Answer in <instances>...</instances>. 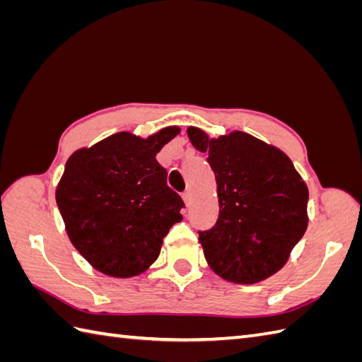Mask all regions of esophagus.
<instances>
[{"instance_id":"34e87169","label":"esophagus","mask_w":362,"mask_h":362,"mask_svg":"<svg viewBox=\"0 0 362 362\" xmlns=\"http://www.w3.org/2000/svg\"><path fill=\"white\" fill-rule=\"evenodd\" d=\"M182 197H183V201H185L187 206H189V204H191V193H189L188 189H187V191H183V193H182Z\"/></svg>"}]
</instances>
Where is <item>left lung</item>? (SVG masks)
Wrapping results in <instances>:
<instances>
[{
    "label": "left lung",
    "instance_id": "8db88e82",
    "mask_svg": "<svg viewBox=\"0 0 362 362\" xmlns=\"http://www.w3.org/2000/svg\"><path fill=\"white\" fill-rule=\"evenodd\" d=\"M188 136L209 153L218 183L216 224L197 232L210 267L233 283L280 271L308 226V188L291 158L244 132L210 140L189 127Z\"/></svg>",
    "mask_w": 362,
    "mask_h": 362
}]
</instances>
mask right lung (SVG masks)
<instances>
[{"label": "right lung", "mask_w": 362, "mask_h": 362, "mask_svg": "<svg viewBox=\"0 0 362 362\" xmlns=\"http://www.w3.org/2000/svg\"><path fill=\"white\" fill-rule=\"evenodd\" d=\"M179 132L149 138L115 134L68 158L56 201L73 245L112 276H134L157 259L163 238L182 221V197L168 187L157 152Z\"/></svg>", "instance_id": "1"}]
</instances>
